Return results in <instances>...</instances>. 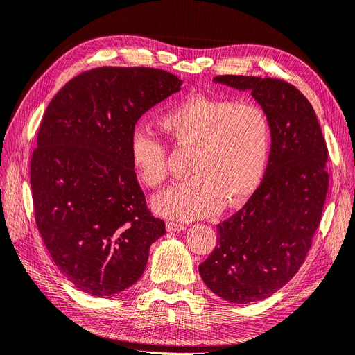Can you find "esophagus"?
Returning <instances> with one entry per match:
<instances>
[{
    "label": "esophagus",
    "instance_id": "obj_1",
    "mask_svg": "<svg viewBox=\"0 0 355 355\" xmlns=\"http://www.w3.org/2000/svg\"><path fill=\"white\" fill-rule=\"evenodd\" d=\"M166 229H167V232H180L185 229V225H183L182 223H176V221H167Z\"/></svg>",
    "mask_w": 355,
    "mask_h": 355
}]
</instances>
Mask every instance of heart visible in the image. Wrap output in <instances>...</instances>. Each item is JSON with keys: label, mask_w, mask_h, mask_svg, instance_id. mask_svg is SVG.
<instances>
[{"label": "heart", "mask_w": 355, "mask_h": 355, "mask_svg": "<svg viewBox=\"0 0 355 355\" xmlns=\"http://www.w3.org/2000/svg\"><path fill=\"white\" fill-rule=\"evenodd\" d=\"M159 126L176 147H193L192 178L154 198L153 208L159 214L178 220L207 217L224 201L229 207L242 204L261 185L272 128L259 103L191 96L167 109ZM130 162L148 188H159L167 179L166 144L147 131L131 135Z\"/></svg>", "instance_id": "heart-1"}]
</instances>
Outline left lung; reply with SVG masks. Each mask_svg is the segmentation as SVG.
I'll list each match as a JSON object with an SVG mask.
<instances>
[{
  "mask_svg": "<svg viewBox=\"0 0 355 355\" xmlns=\"http://www.w3.org/2000/svg\"><path fill=\"white\" fill-rule=\"evenodd\" d=\"M214 81L250 90L272 128L261 185L243 208L217 225V246L200 265L212 293L246 304L284 287L304 262L328 193V147L313 106L293 84L249 76Z\"/></svg>",
  "mask_w": 355,
  "mask_h": 355,
  "instance_id": "1",
  "label": "left lung"
}]
</instances>
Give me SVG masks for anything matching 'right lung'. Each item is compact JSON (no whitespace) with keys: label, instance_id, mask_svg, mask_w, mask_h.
Here are the masks:
<instances>
[{"label":"right lung","instance_id":"right-lung-1","mask_svg":"<svg viewBox=\"0 0 355 355\" xmlns=\"http://www.w3.org/2000/svg\"><path fill=\"white\" fill-rule=\"evenodd\" d=\"M180 84L157 68L98 67L69 80L44 113L31 162L35 220L52 261L83 293L135 284L166 234L131 166L130 139Z\"/></svg>","mask_w":355,"mask_h":355}]
</instances>
